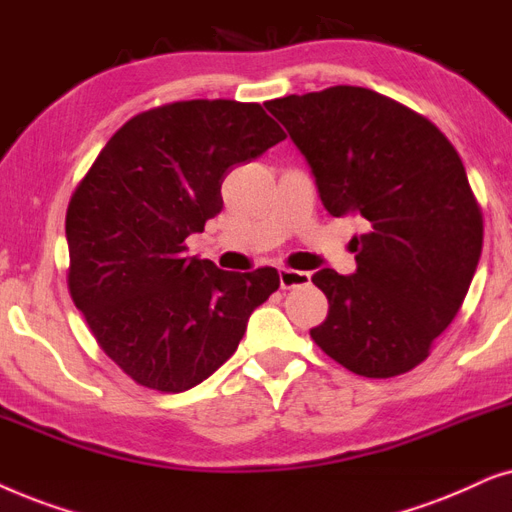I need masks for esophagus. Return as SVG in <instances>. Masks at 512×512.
Returning a JSON list of instances; mask_svg holds the SVG:
<instances>
[{"label": "esophagus", "instance_id": "obj_1", "mask_svg": "<svg viewBox=\"0 0 512 512\" xmlns=\"http://www.w3.org/2000/svg\"><path fill=\"white\" fill-rule=\"evenodd\" d=\"M278 278H281V288L290 290V288H299V285L309 283L311 274H306V271L281 267V269H278Z\"/></svg>", "mask_w": 512, "mask_h": 512}]
</instances>
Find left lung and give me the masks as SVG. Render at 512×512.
<instances>
[{"instance_id": "obj_1", "label": "left lung", "mask_w": 512, "mask_h": 512, "mask_svg": "<svg viewBox=\"0 0 512 512\" xmlns=\"http://www.w3.org/2000/svg\"><path fill=\"white\" fill-rule=\"evenodd\" d=\"M309 161L327 213L360 215L356 274L320 269L327 318L311 339L353 374L424 363L459 313L482 252V210L438 126L360 86L264 102Z\"/></svg>"}]
</instances>
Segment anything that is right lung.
Segmentation results:
<instances>
[{
    "label": "right lung",
    "mask_w": 512,
    "mask_h": 512,
    "mask_svg": "<svg viewBox=\"0 0 512 512\" xmlns=\"http://www.w3.org/2000/svg\"><path fill=\"white\" fill-rule=\"evenodd\" d=\"M281 140L257 102H168L128 119L72 192L67 288L135 384L161 393L201 384L281 285L274 267L222 271L187 257L185 243L222 210L229 170Z\"/></svg>",
    "instance_id": "1"
}]
</instances>
